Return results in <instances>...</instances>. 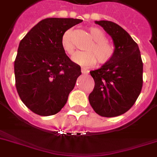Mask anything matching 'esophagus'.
Instances as JSON below:
<instances>
[{"mask_svg":"<svg viewBox=\"0 0 157 157\" xmlns=\"http://www.w3.org/2000/svg\"><path fill=\"white\" fill-rule=\"evenodd\" d=\"M89 71H89L88 69L81 68V72H82V74H88Z\"/></svg>","mask_w":157,"mask_h":157,"instance_id":"esophagus-1","label":"esophagus"}]
</instances>
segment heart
<instances>
[{
  "label": "heart",
  "instance_id": "obj_1",
  "mask_svg": "<svg viewBox=\"0 0 157 157\" xmlns=\"http://www.w3.org/2000/svg\"><path fill=\"white\" fill-rule=\"evenodd\" d=\"M89 32L94 43L88 47L86 52H77L72 57L76 63L84 67L94 66L97 60L101 64L109 63L114 57V45L107 41V36L103 31L98 28H89ZM61 46L64 52L68 54L74 53L75 46L71 39V29L67 30L62 36Z\"/></svg>",
  "mask_w": 157,
  "mask_h": 157
}]
</instances>
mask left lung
I'll return each mask as SVG.
<instances>
[{
  "label": "left lung",
  "mask_w": 157,
  "mask_h": 157,
  "mask_svg": "<svg viewBox=\"0 0 157 157\" xmlns=\"http://www.w3.org/2000/svg\"><path fill=\"white\" fill-rule=\"evenodd\" d=\"M113 40V59L91 71L94 88L89 101L101 117H114L132 107L143 87V61L138 44L126 31L111 21H95Z\"/></svg>",
  "instance_id": "obj_1"
}]
</instances>
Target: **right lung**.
<instances>
[{
    "label": "right lung",
    "instance_id": "1",
    "mask_svg": "<svg viewBox=\"0 0 157 157\" xmlns=\"http://www.w3.org/2000/svg\"><path fill=\"white\" fill-rule=\"evenodd\" d=\"M81 22L78 18H45L19 43L14 61L16 89L23 103L36 114L58 113L81 74V67L61 46L63 33Z\"/></svg>",
    "mask_w": 157,
    "mask_h": 157
}]
</instances>
